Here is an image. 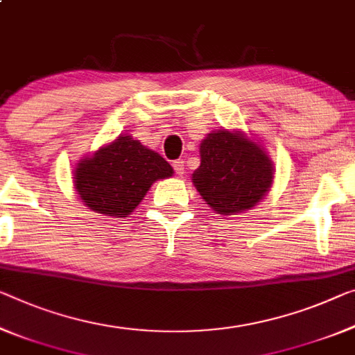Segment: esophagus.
<instances>
[{"mask_svg": "<svg viewBox=\"0 0 355 355\" xmlns=\"http://www.w3.org/2000/svg\"><path fill=\"white\" fill-rule=\"evenodd\" d=\"M173 168H174V171H176V174H179V176H181V174H184V171H185V162L184 160H174L173 162Z\"/></svg>", "mask_w": 355, "mask_h": 355, "instance_id": "esophagus-1", "label": "esophagus"}]
</instances>
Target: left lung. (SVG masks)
Wrapping results in <instances>:
<instances>
[{
	"mask_svg": "<svg viewBox=\"0 0 355 355\" xmlns=\"http://www.w3.org/2000/svg\"><path fill=\"white\" fill-rule=\"evenodd\" d=\"M200 157L192 182L206 205L222 216L252 209L275 178L268 154L243 132L209 133L201 141Z\"/></svg>",
	"mask_w": 355,
	"mask_h": 355,
	"instance_id": "obj_1",
	"label": "left lung"
}]
</instances>
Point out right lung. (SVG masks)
Returning <instances> with one entry per match:
<instances>
[{"instance_id": "1", "label": "right lung", "mask_w": 355, "mask_h": 355, "mask_svg": "<svg viewBox=\"0 0 355 355\" xmlns=\"http://www.w3.org/2000/svg\"><path fill=\"white\" fill-rule=\"evenodd\" d=\"M171 176L173 168L160 154L122 135L78 163L74 189L98 214L127 217L152 184Z\"/></svg>"}]
</instances>
